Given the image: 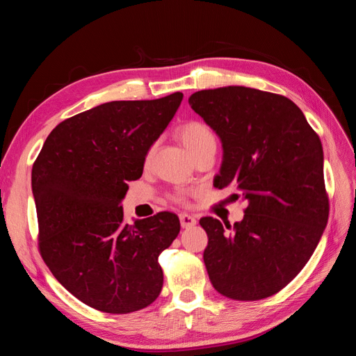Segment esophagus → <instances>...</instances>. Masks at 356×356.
Instances as JSON below:
<instances>
[{
	"label": "esophagus",
	"mask_w": 356,
	"mask_h": 356,
	"mask_svg": "<svg viewBox=\"0 0 356 356\" xmlns=\"http://www.w3.org/2000/svg\"><path fill=\"white\" fill-rule=\"evenodd\" d=\"M179 222L182 229H190L193 225H196V218L188 213H179Z\"/></svg>",
	"instance_id": "34e87169"
}]
</instances>
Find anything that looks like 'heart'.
I'll return each instance as SVG.
<instances>
[{
    "label": "heart",
    "instance_id": "1",
    "mask_svg": "<svg viewBox=\"0 0 356 356\" xmlns=\"http://www.w3.org/2000/svg\"><path fill=\"white\" fill-rule=\"evenodd\" d=\"M177 136L179 139V143L186 147V149L191 156H195L196 153L208 147H215V144H217V141H215V135L212 134L211 129L197 120H191L182 124L178 129ZM149 157H152V152L147 154V160H149ZM174 199L181 202L182 196H175Z\"/></svg>",
    "mask_w": 356,
    "mask_h": 356
}]
</instances>
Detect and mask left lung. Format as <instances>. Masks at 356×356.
Instances as JSON below:
<instances>
[{
    "label": "left lung",
    "instance_id": "1",
    "mask_svg": "<svg viewBox=\"0 0 356 356\" xmlns=\"http://www.w3.org/2000/svg\"><path fill=\"white\" fill-rule=\"evenodd\" d=\"M188 104L222 143L213 186H232L246 202L233 227L200 218L211 284L233 300L270 297L306 266L328 221L321 139L282 95L227 86L193 93Z\"/></svg>",
    "mask_w": 356,
    "mask_h": 356
}]
</instances>
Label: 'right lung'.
Here are the masks:
<instances>
[{"label": "right lung", "instance_id": "obj_1", "mask_svg": "<svg viewBox=\"0 0 356 356\" xmlns=\"http://www.w3.org/2000/svg\"><path fill=\"white\" fill-rule=\"evenodd\" d=\"M182 101H113L59 123L32 166L42 260L84 305L105 314L149 306L163 286L160 252L179 233L172 212L123 220L127 182Z\"/></svg>", "mask_w": 356, "mask_h": 356}]
</instances>
